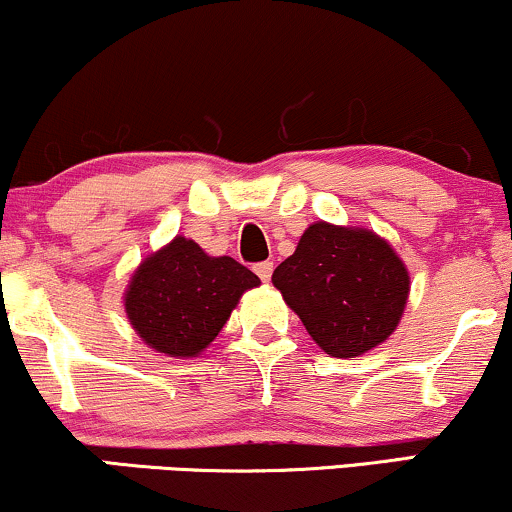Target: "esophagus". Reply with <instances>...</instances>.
<instances>
[{
  "label": "esophagus",
  "mask_w": 512,
  "mask_h": 512,
  "mask_svg": "<svg viewBox=\"0 0 512 512\" xmlns=\"http://www.w3.org/2000/svg\"><path fill=\"white\" fill-rule=\"evenodd\" d=\"M272 272H274V262H260V264H255V274L260 276L262 281H269L272 279Z\"/></svg>",
  "instance_id": "esophagus-1"
}]
</instances>
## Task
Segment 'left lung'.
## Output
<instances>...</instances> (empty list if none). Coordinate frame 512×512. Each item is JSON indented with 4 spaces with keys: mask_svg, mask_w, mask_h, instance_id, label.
Masks as SVG:
<instances>
[{
    "mask_svg": "<svg viewBox=\"0 0 512 512\" xmlns=\"http://www.w3.org/2000/svg\"><path fill=\"white\" fill-rule=\"evenodd\" d=\"M272 284L313 342L334 358L383 344L409 301V269L397 250L361 226L310 223Z\"/></svg>",
    "mask_w": 512,
    "mask_h": 512,
    "instance_id": "8db88e82",
    "label": "left lung"
}]
</instances>
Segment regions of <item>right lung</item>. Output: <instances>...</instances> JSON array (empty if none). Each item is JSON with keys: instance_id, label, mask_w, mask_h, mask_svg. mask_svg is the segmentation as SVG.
Listing matches in <instances>:
<instances>
[{"instance_id": "obj_1", "label": "right lung", "mask_w": 512, "mask_h": 512, "mask_svg": "<svg viewBox=\"0 0 512 512\" xmlns=\"http://www.w3.org/2000/svg\"><path fill=\"white\" fill-rule=\"evenodd\" d=\"M260 284L233 257H211L195 240L175 236L139 262L122 303L149 349L195 358L219 337L243 293Z\"/></svg>"}]
</instances>
